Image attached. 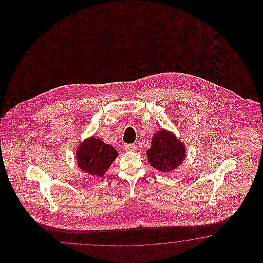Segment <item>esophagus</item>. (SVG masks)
Wrapping results in <instances>:
<instances>
[{
	"mask_svg": "<svg viewBox=\"0 0 263 263\" xmlns=\"http://www.w3.org/2000/svg\"><path fill=\"white\" fill-rule=\"evenodd\" d=\"M135 149H136V147L133 144L132 145L128 144V145H125V151H135Z\"/></svg>",
	"mask_w": 263,
	"mask_h": 263,
	"instance_id": "obj_1",
	"label": "esophagus"
}]
</instances>
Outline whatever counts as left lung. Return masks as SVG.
I'll use <instances>...</instances> for the list:
<instances>
[{
	"label": "left lung",
	"instance_id": "8db88e82",
	"mask_svg": "<svg viewBox=\"0 0 263 263\" xmlns=\"http://www.w3.org/2000/svg\"><path fill=\"white\" fill-rule=\"evenodd\" d=\"M146 156L152 167L162 173H169L184 162L186 146L174 133L162 129L153 134Z\"/></svg>",
	"mask_w": 263,
	"mask_h": 263
}]
</instances>
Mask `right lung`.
Returning <instances> with one entry per match:
<instances>
[{
	"instance_id": "right-lung-1",
	"label": "right lung",
	"mask_w": 263,
	"mask_h": 263,
	"mask_svg": "<svg viewBox=\"0 0 263 263\" xmlns=\"http://www.w3.org/2000/svg\"><path fill=\"white\" fill-rule=\"evenodd\" d=\"M118 152L97 136L84 140L76 151V162L80 169L96 178H102L118 158Z\"/></svg>"
}]
</instances>
